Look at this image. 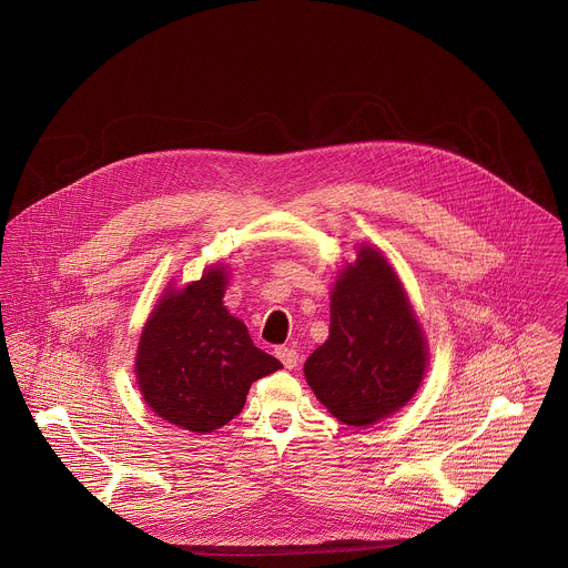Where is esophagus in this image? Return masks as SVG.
Listing matches in <instances>:
<instances>
[{
    "label": "esophagus",
    "mask_w": 568,
    "mask_h": 568,
    "mask_svg": "<svg viewBox=\"0 0 568 568\" xmlns=\"http://www.w3.org/2000/svg\"><path fill=\"white\" fill-rule=\"evenodd\" d=\"M275 356L282 361V365H284L286 369H293V367H297V363H300V354H297V349L286 347V345L275 347Z\"/></svg>",
    "instance_id": "obj_1"
}]
</instances>
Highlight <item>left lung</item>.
Wrapping results in <instances>:
<instances>
[{"label":"left lung","instance_id":"obj_1","mask_svg":"<svg viewBox=\"0 0 568 568\" xmlns=\"http://www.w3.org/2000/svg\"><path fill=\"white\" fill-rule=\"evenodd\" d=\"M336 271L329 293V334L308 356L304 376L317 400L343 424L369 426L417 394L428 343L405 286L374 244Z\"/></svg>","mask_w":568,"mask_h":568}]
</instances>
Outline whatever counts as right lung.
Masks as SVG:
<instances>
[{"label":"right lung","instance_id":"add662e5","mask_svg":"<svg viewBox=\"0 0 568 568\" xmlns=\"http://www.w3.org/2000/svg\"><path fill=\"white\" fill-rule=\"evenodd\" d=\"M227 282V264H210L196 282L168 284L138 343L135 381L144 403L196 435L234 419L251 383L282 367L225 308Z\"/></svg>","mask_w":568,"mask_h":568}]
</instances>
